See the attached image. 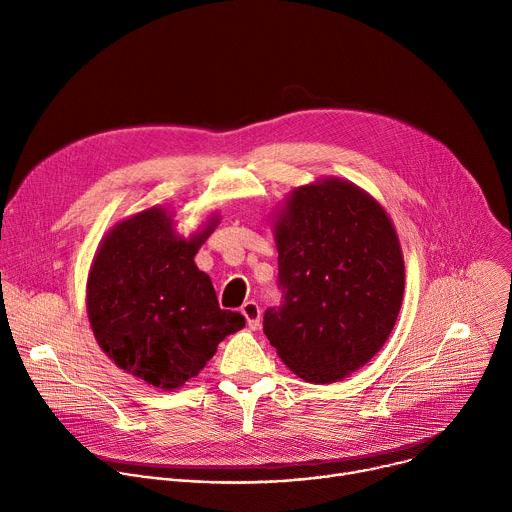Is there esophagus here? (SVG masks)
<instances>
[{"mask_svg":"<svg viewBox=\"0 0 512 512\" xmlns=\"http://www.w3.org/2000/svg\"><path fill=\"white\" fill-rule=\"evenodd\" d=\"M241 312H243V316H245L249 328H253V330L259 328V322H261V308H259L257 302H253V300L245 302L243 308H241Z\"/></svg>","mask_w":512,"mask_h":512,"instance_id":"1","label":"esophagus"}]
</instances>
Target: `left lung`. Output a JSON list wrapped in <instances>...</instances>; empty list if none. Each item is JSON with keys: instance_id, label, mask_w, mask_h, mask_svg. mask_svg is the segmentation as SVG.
<instances>
[{"instance_id": "8db88e82", "label": "left lung", "mask_w": 512, "mask_h": 512, "mask_svg": "<svg viewBox=\"0 0 512 512\" xmlns=\"http://www.w3.org/2000/svg\"><path fill=\"white\" fill-rule=\"evenodd\" d=\"M275 243L281 304L265 310L267 340L304 381L344 379L381 350L401 310L391 218L358 186L328 178L289 196Z\"/></svg>"}]
</instances>
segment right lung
Segmentation results:
<instances>
[{"mask_svg": "<svg viewBox=\"0 0 512 512\" xmlns=\"http://www.w3.org/2000/svg\"><path fill=\"white\" fill-rule=\"evenodd\" d=\"M214 227L186 241L164 208L143 210L103 239L89 273L87 310L99 346L119 369L164 391L196 377L218 342L245 326L239 312L221 310L194 263Z\"/></svg>", "mask_w": 512, "mask_h": 512, "instance_id": "obj_1", "label": "right lung"}]
</instances>
